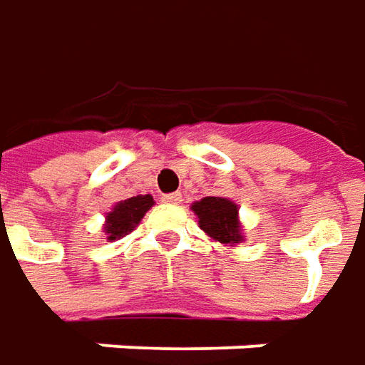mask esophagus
Returning <instances> with one entry per match:
<instances>
[{"instance_id":"esophagus-1","label":"esophagus","mask_w":365,"mask_h":365,"mask_svg":"<svg viewBox=\"0 0 365 365\" xmlns=\"http://www.w3.org/2000/svg\"><path fill=\"white\" fill-rule=\"evenodd\" d=\"M161 200L165 204H182V194H165Z\"/></svg>"}]
</instances>
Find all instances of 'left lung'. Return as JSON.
<instances>
[{
  "label": "left lung",
  "mask_w": 365,
  "mask_h": 365,
  "mask_svg": "<svg viewBox=\"0 0 365 365\" xmlns=\"http://www.w3.org/2000/svg\"><path fill=\"white\" fill-rule=\"evenodd\" d=\"M192 212L195 214L197 226L206 232L210 240L224 246H236L245 240L238 204L232 200L207 195L192 204Z\"/></svg>",
  "instance_id": "obj_1"
}]
</instances>
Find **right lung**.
Wrapping results in <instances>:
<instances>
[{
	"mask_svg": "<svg viewBox=\"0 0 365 365\" xmlns=\"http://www.w3.org/2000/svg\"><path fill=\"white\" fill-rule=\"evenodd\" d=\"M153 195H133L127 200H120L115 206L110 207L105 216V224H103V232L107 234L108 242H115L123 238L125 234L133 232L139 222L143 220V216L153 207Z\"/></svg>",
	"mask_w": 365,
	"mask_h": 365,
	"instance_id": "right-lung-1",
	"label": "right lung"
}]
</instances>
